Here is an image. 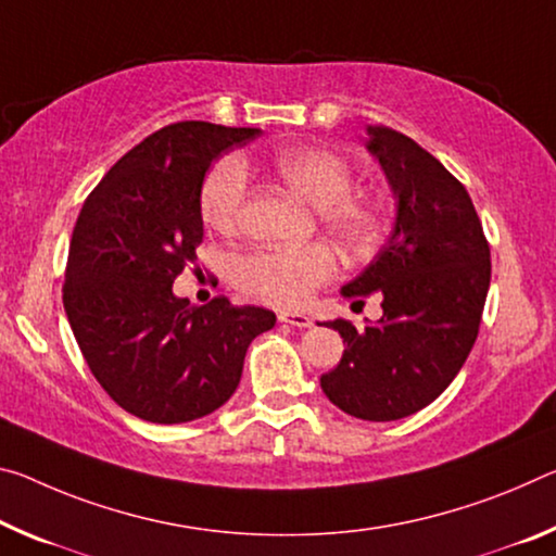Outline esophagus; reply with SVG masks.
<instances>
[{
  "label": "esophagus",
  "instance_id": "obj_1",
  "mask_svg": "<svg viewBox=\"0 0 556 556\" xmlns=\"http://www.w3.org/2000/svg\"><path fill=\"white\" fill-rule=\"evenodd\" d=\"M277 319L281 324H292V326H296V329H309V326H312L309 316L302 314V312H279Z\"/></svg>",
  "mask_w": 556,
  "mask_h": 556
}]
</instances>
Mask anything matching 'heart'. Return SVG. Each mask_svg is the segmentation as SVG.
Wrapping results in <instances>:
<instances>
[{"mask_svg": "<svg viewBox=\"0 0 556 556\" xmlns=\"http://www.w3.org/2000/svg\"><path fill=\"white\" fill-rule=\"evenodd\" d=\"M277 180L316 207L326 232L341 244L361 247L376 235L371 202L351 192L354 170L326 148L296 146L271 157ZM247 195V170L237 157H223L205 175L200 190L202 219L217 232H232L240 223ZM337 271L329 247H254L237 254L232 277L247 294L269 304L296 306Z\"/></svg>", "mask_w": 556, "mask_h": 556, "instance_id": "b5f03b06", "label": "heart"}]
</instances>
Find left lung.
<instances>
[{
	"instance_id": "obj_1",
	"label": "left lung",
	"mask_w": 556,
	"mask_h": 556,
	"mask_svg": "<svg viewBox=\"0 0 556 556\" xmlns=\"http://www.w3.org/2000/svg\"><path fill=\"white\" fill-rule=\"evenodd\" d=\"M393 195V230L376 260L341 287L343 299L378 294L383 316L366 329L331 319L343 356L321 376L337 408L361 420H399L433 403L478 339L490 289V247L468 190L416 140L366 126Z\"/></svg>"
}]
</instances>
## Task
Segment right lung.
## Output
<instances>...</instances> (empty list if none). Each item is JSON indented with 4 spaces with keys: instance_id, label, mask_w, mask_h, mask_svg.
<instances>
[{
    "instance_id": "add662e5",
    "label": "right lung",
    "mask_w": 556,
    "mask_h": 556,
    "mask_svg": "<svg viewBox=\"0 0 556 556\" xmlns=\"http://www.w3.org/2000/svg\"><path fill=\"white\" fill-rule=\"evenodd\" d=\"M260 128L180 121L121 157L86 198L68 247L64 309L88 368L134 416L173 426L230 401L275 312L217 296L190 306L173 281L202 242L200 190L219 153Z\"/></svg>"
}]
</instances>
